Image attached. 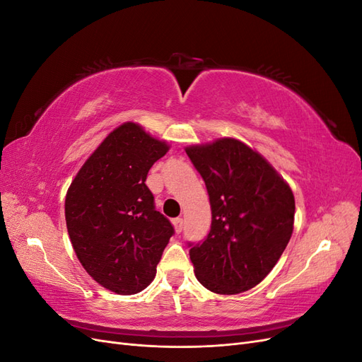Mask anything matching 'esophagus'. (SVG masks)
Returning <instances> with one entry per match:
<instances>
[{
	"instance_id": "1",
	"label": "esophagus",
	"mask_w": 362,
	"mask_h": 362,
	"mask_svg": "<svg viewBox=\"0 0 362 362\" xmlns=\"http://www.w3.org/2000/svg\"><path fill=\"white\" fill-rule=\"evenodd\" d=\"M173 225H175V229H177V233H181V231H182V225H184L182 217H177V218H175Z\"/></svg>"
}]
</instances>
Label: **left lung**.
<instances>
[{
  "instance_id": "1",
  "label": "left lung",
  "mask_w": 362,
  "mask_h": 362,
  "mask_svg": "<svg viewBox=\"0 0 362 362\" xmlns=\"http://www.w3.org/2000/svg\"><path fill=\"white\" fill-rule=\"evenodd\" d=\"M211 205V229L190 245L194 275L217 294L254 288L286 250L294 223V196L275 168L233 137L185 148Z\"/></svg>"
}]
</instances>
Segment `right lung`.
Listing matches in <instances>:
<instances>
[{
  "mask_svg": "<svg viewBox=\"0 0 362 362\" xmlns=\"http://www.w3.org/2000/svg\"><path fill=\"white\" fill-rule=\"evenodd\" d=\"M168 151L166 141L125 122L93 151L68 189L64 217L76 258L113 293L145 290L173 234L145 184Z\"/></svg>",
  "mask_w": 362,
  "mask_h": 362,
  "instance_id": "obj_1",
  "label": "right lung"
}]
</instances>
